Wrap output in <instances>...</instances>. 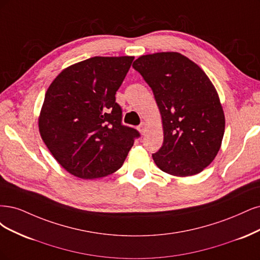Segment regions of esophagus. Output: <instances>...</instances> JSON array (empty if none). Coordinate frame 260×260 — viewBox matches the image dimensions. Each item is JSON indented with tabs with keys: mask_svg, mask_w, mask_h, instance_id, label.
<instances>
[{
	"mask_svg": "<svg viewBox=\"0 0 260 260\" xmlns=\"http://www.w3.org/2000/svg\"><path fill=\"white\" fill-rule=\"evenodd\" d=\"M138 131L140 132L141 135H145L146 132H147V124L146 123H141L139 126H138Z\"/></svg>",
	"mask_w": 260,
	"mask_h": 260,
	"instance_id": "1",
	"label": "esophagus"
}]
</instances>
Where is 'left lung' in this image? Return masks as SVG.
Returning <instances> with one entry per match:
<instances>
[{
	"mask_svg": "<svg viewBox=\"0 0 260 260\" xmlns=\"http://www.w3.org/2000/svg\"><path fill=\"white\" fill-rule=\"evenodd\" d=\"M151 87L162 118L164 140L153 161L161 171L187 177L202 172L218 153L224 113L206 73L177 52L142 55L134 61Z\"/></svg>",
	"mask_w": 260,
	"mask_h": 260,
	"instance_id": "8db88e82",
	"label": "left lung"
}]
</instances>
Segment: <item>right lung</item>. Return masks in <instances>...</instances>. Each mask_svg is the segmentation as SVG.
<instances>
[{"label":"right lung","instance_id":"right-lung-1","mask_svg":"<svg viewBox=\"0 0 260 260\" xmlns=\"http://www.w3.org/2000/svg\"><path fill=\"white\" fill-rule=\"evenodd\" d=\"M133 56L91 57L67 67L49 85L39 131L63 169L82 179L110 175L123 165L139 133L121 123L116 90Z\"/></svg>","mask_w":260,"mask_h":260}]
</instances>
